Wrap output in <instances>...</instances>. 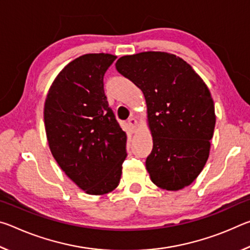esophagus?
Wrapping results in <instances>:
<instances>
[{"label": "esophagus", "instance_id": "esophagus-1", "mask_svg": "<svg viewBox=\"0 0 250 250\" xmlns=\"http://www.w3.org/2000/svg\"><path fill=\"white\" fill-rule=\"evenodd\" d=\"M128 124H129L131 131H133V132H134L135 129H137V125H138V120L135 119L134 117H131L130 119L128 120Z\"/></svg>", "mask_w": 250, "mask_h": 250}]
</instances>
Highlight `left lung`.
<instances>
[{
  "mask_svg": "<svg viewBox=\"0 0 250 250\" xmlns=\"http://www.w3.org/2000/svg\"><path fill=\"white\" fill-rule=\"evenodd\" d=\"M116 68L145 95L153 149L146 161L151 181L179 191L193 183L208 159L215 107L192 66L166 52H143L118 59Z\"/></svg>",
  "mask_w": 250,
  "mask_h": 250,
  "instance_id": "8db88e82",
  "label": "left lung"
}]
</instances>
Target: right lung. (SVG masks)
I'll return each instance as SVG.
<instances>
[{
  "instance_id": "add662e5",
  "label": "right lung",
  "mask_w": 250,
  "mask_h": 250,
  "mask_svg": "<svg viewBox=\"0 0 250 250\" xmlns=\"http://www.w3.org/2000/svg\"><path fill=\"white\" fill-rule=\"evenodd\" d=\"M117 57L86 54L62 69L50 86L44 122L50 152L65 174L90 195L120 183L126 134L104 90V76Z\"/></svg>"
}]
</instances>
